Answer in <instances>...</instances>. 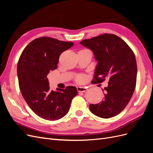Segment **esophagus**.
<instances>
[{
    "label": "esophagus",
    "mask_w": 153,
    "mask_h": 153,
    "mask_svg": "<svg viewBox=\"0 0 153 153\" xmlns=\"http://www.w3.org/2000/svg\"><path fill=\"white\" fill-rule=\"evenodd\" d=\"M76 89L78 92H85L87 90L85 87H77Z\"/></svg>",
    "instance_id": "esophagus-1"
}]
</instances>
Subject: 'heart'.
Here are the masks:
<instances>
[{"instance_id":"b5f03b06","label":"heart","mask_w":153,"mask_h":153,"mask_svg":"<svg viewBox=\"0 0 153 153\" xmlns=\"http://www.w3.org/2000/svg\"><path fill=\"white\" fill-rule=\"evenodd\" d=\"M84 76L83 75H79L76 78V80L78 82H82V81H84Z\"/></svg>"}]
</instances>
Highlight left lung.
I'll return each mask as SVG.
<instances>
[{"label":"left lung","mask_w":153,"mask_h":153,"mask_svg":"<svg viewBox=\"0 0 153 153\" xmlns=\"http://www.w3.org/2000/svg\"><path fill=\"white\" fill-rule=\"evenodd\" d=\"M90 49L98 62L94 70L96 82L109 80L105 87V98L100 103L89 105L96 116L108 119L126 107L136 86L137 66L135 54L124 41L116 35L104 34L80 43Z\"/></svg>","instance_id":"1"}]
</instances>
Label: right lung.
Here are the masks:
<instances>
[{
	"mask_svg": "<svg viewBox=\"0 0 153 153\" xmlns=\"http://www.w3.org/2000/svg\"><path fill=\"white\" fill-rule=\"evenodd\" d=\"M73 45L42 37L31 41L20 57L17 75L20 91L31 110L44 119L55 121L65 116L78 94L74 86L51 91L47 78L49 72L57 68L60 55Z\"/></svg>",
	"mask_w": 153,
	"mask_h": 153,
	"instance_id": "1",
	"label": "right lung"
}]
</instances>
